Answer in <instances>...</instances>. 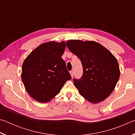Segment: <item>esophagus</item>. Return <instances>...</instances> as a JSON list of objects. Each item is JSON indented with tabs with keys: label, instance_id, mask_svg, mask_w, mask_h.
Wrapping results in <instances>:
<instances>
[{
	"label": "esophagus",
	"instance_id": "obj_1",
	"mask_svg": "<svg viewBox=\"0 0 135 135\" xmlns=\"http://www.w3.org/2000/svg\"><path fill=\"white\" fill-rule=\"evenodd\" d=\"M70 73L71 76V77H73V76H74V71H70Z\"/></svg>",
	"mask_w": 135,
	"mask_h": 135
}]
</instances>
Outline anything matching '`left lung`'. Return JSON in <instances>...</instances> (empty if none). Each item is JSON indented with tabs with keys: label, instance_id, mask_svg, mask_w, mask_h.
<instances>
[{
	"label": "left lung",
	"instance_id": "8db88e82",
	"mask_svg": "<svg viewBox=\"0 0 135 135\" xmlns=\"http://www.w3.org/2000/svg\"><path fill=\"white\" fill-rule=\"evenodd\" d=\"M66 44L68 49L80 58L83 65L82 77L73 79L80 94L92 103L105 99L114 90L120 77L117 59L94 41L71 40Z\"/></svg>",
	"mask_w": 135,
	"mask_h": 135
}]
</instances>
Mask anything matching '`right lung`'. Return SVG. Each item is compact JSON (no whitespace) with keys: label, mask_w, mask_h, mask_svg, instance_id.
Returning <instances> with one entry per match:
<instances>
[{"label":"right lung","mask_w":135,"mask_h":135,"mask_svg":"<svg viewBox=\"0 0 135 135\" xmlns=\"http://www.w3.org/2000/svg\"><path fill=\"white\" fill-rule=\"evenodd\" d=\"M65 42H49L38 46L25 59L21 79L26 90L40 102H48L71 79L65 61L61 58Z\"/></svg>","instance_id":"right-lung-1"}]
</instances>
